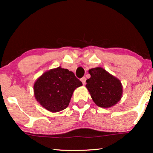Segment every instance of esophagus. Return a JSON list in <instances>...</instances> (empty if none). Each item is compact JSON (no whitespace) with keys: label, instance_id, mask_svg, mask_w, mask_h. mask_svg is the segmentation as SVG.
Returning a JSON list of instances; mask_svg holds the SVG:
<instances>
[{"label":"esophagus","instance_id":"esophagus-1","mask_svg":"<svg viewBox=\"0 0 153 153\" xmlns=\"http://www.w3.org/2000/svg\"><path fill=\"white\" fill-rule=\"evenodd\" d=\"M81 82H82L83 85H85V81H86V79H85V77H82V78L81 79Z\"/></svg>","mask_w":153,"mask_h":153}]
</instances>
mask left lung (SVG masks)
I'll return each mask as SVG.
<instances>
[{
	"label": "left lung",
	"mask_w": 153,
	"mask_h": 153,
	"mask_svg": "<svg viewBox=\"0 0 153 153\" xmlns=\"http://www.w3.org/2000/svg\"><path fill=\"white\" fill-rule=\"evenodd\" d=\"M88 72L91 78L86 80L85 87L96 105L108 108L118 103L123 95L120 81L102 68L91 69Z\"/></svg>",
	"instance_id": "8db88e82"
}]
</instances>
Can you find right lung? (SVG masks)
Segmentation results:
<instances>
[{"label": "right lung", "instance_id": "1", "mask_svg": "<svg viewBox=\"0 0 153 153\" xmlns=\"http://www.w3.org/2000/svg\"><path fill=\"white\" fill-rule=\"evenodd\" d=\"M82 85L81 81L68 69H51L37 79L34 95L37 102L51 112L64 110L70 104L74 90Z\"/></svg>", "mask_w": 153, "mask_h": 153}]
</instances>
